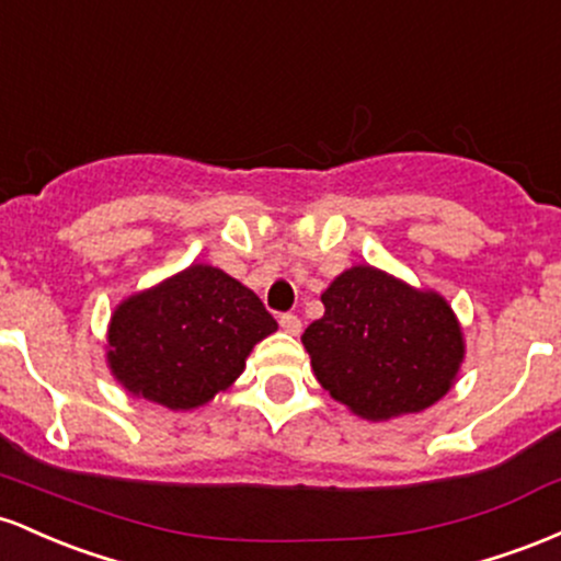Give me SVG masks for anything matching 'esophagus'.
Returning <instances> with one entry per match:
<instances>
[{
    "mask_svg": "<svg viewBox=\"0 0 561 561\" xmlns=\"http://www.w3.org/2000/svg\"><path fill=\"white\" fill-rule=\"evenodd\" d=\"M280 329L286 333H291V336H299L301 320L297 318V314H280Z\"/></svg>",
    "mask_w": 561,
    "mask_h": 561,
    "instance_id": "1",
    "label": "esophagus"
}]
</instances>
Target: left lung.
<instances>
[{"label":"left lung","mask_w":561,"mask_h":561,"mask_svg":"<svg viewBox=\"0 0 561 561\" xmlns=\"http://www.w3.org/2000/svg\"><path fill=\"white\" fill-rule=\"evenodd\" d=\"M325 312L301 333L314 379L365 421L421 413L458 379L467 342L443 294L355 264L320 294Z\"/></svg>","instance_id":"1"}]
</instances>
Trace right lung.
I'll return each mask as SVG.
<instances>
[{
	"label": "right lung",
	"mask_w": 561,
	"mask_h": 561,
	"mask_svg": "<svg viewBox=\"0 0 561 561\" xmlns=\"http://www.w3.org/2000/svg\"><path fill=\"white\" fill-rule=\"evenodd\" d=\"M275 331L251 288L211 264H191L116 305L105 360L135 398L193 411L232 387L254 344Z\"/></svg>",
	"instance_id": "add662e5"
}]
</instances>
